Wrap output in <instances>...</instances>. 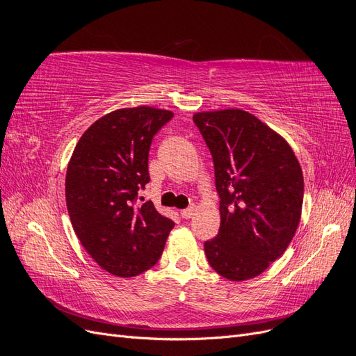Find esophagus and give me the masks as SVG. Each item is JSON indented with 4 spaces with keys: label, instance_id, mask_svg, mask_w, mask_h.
<instances>
[{
    "label": "esophagus",
    "instance_id": "34e87169",
    "mask_svg": "<svg viewBox=\"0 0 356 356\" xmlns=\"http://www.w3.org/2000/svg\"><path fill=\"white\" fill-rule=\"evenodd\" d=\"M195 212H196V207H195V204H191L190 208L182 209V211H181V215H182V218L187 220V218H191L193 215H195Z\"/></svg>",
    "mask_w": 356,
    "mask_h": 356
}]
</instances>
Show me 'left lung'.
<instances>
[{
	"label": "left lung",
	"mask_w": 356,
	"mask_h": 356,
	"mask_svg": "<svg viewBox=\"0 0 356 356\" xmlns=\"http://www.w3.org/2000/svg\"><path fill=\"white\" fill-rule=\"evenodd\" d=\"M213 157L220 230L204 242L211 267L232 282L261 275L293 241L303 172L284 136L241 108L193 115Z\"/></svg>",
	"instance_id": "8db88e82"
}]
</instances>
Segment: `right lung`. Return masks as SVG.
Masks as SVG:
<instances>
[{
    "instance_id": "add662e5",
    "label": "right lung",
    "mask_w": 356,
    "mask_h": 356,
    "mask_svg": "<svg viewBox=\"0 0 356 356\" xmlns=\"http://www.w3.org/2000/svg\"><path fill=\"white\" fill-rule=\"evenodd\" d=\"M172 117L147 105L111 111L89 126L70 159L65 199L72 229L114 276L134 277L153 267L174 227L152 200L134 207L138 190L149 181L152 139Z\"/></svg>"
}]
</instances>
